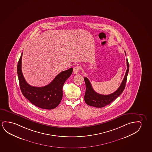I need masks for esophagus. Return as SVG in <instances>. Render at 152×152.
I'll return each instance as SVG.
<instances>
[{
  "instance_id": "34e87169",
  "label": "esophagus",
  "mask_w": 152,
  "mask_h": 152,
  "mask_svg": "<svg viewBox=\"0 0 152 152\" xmlns=\"http://www.w3.org/2000/svg\"><path fill=\"white\" fill-rule=\"evenodd\" d=\"M81 70V67L80 66H76L75 68H73V73L75 74H77L79 72L80 70Z\"/></svg>"
}]
</instances>
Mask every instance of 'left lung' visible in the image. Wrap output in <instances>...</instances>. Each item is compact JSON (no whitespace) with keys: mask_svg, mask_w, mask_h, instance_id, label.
<instances>
[{"mask_svg":"<svg viewBox=\"0 0 152 152\" xmlns=\"http://www.w3.org/2000/svg\"><path fill=\"white\" fill-rule=\"evenodd\" d=\"M126 55V52L125 51ZM127 63V70L125 73L124 77L123 80L120 86L113 93L108 95H102L96 93L93 90L92 86L89 80L87 77L84 78L85 83L86 85V91L84 95V101L86 104L90 106L95 107H103L107 105L110 104L114 100L122 94L125 87L126 82L127 80V75L129 71V64L126 59Z\"/></svg>","mask_w":152,"mask_h":152,"instance_id":"left-lung-1","label":"left lung"}]
</instances>
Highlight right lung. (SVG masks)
Here are the masks:
<instances>
[{
  "mask_svg": "<svg viewBox=\"0 0 152 152\" xmlns=\"http://www.w3.org/2000/svg\"><path fill=\"white\" fill-rule=\"evenodd\" d=\"M22 56L23 53L17 65V73L23 95L31 103L41 109H55L61 102L63 96L62 87L66 80L72 74L73 68L62 71L47 86L42 87L31 86L23 76L21 70Z\"/></svg>",
  "mask_w": 152,
  "mask_h": 152,
  "instance_id": "add662e5",
  "label": "right lung"
}]
</instances>
